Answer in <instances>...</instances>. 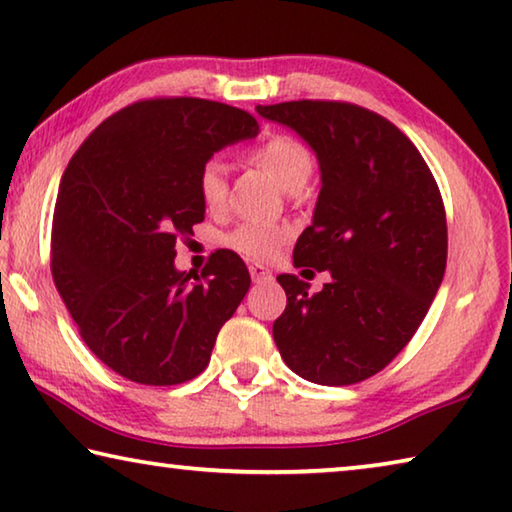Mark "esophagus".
<instances>
[{"instance_id":"1","label":"esophagus","mask_w":512,"mask_h":512,"mask_svg":"<svg viewBox=\"0 0 512 512\" xmlns=\"http://www.w3.org/2000/svg\"><path fill=\"white\" fill-rule=\"evenodd\" d=\"M249 274H251V281H254V283H263V281H270L272 279V272L267 270V267L258 265V263L249 265Z\"/></svg>"}]
</instances>
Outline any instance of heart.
I'll use <instances>...</instances> for the list:
<instances>
[{
    "instance_id": "heart-1",
    "label": "heart",
    "mask_w": 512,
    "mask_h": 512,
    "mask_svg": "<svg viewBox=\"0 0 512 512\" xmlns=\"http://www.w3.org/2000/svg\"><path fill=\"white\" fill-rule=\"evenodd\" d=\"M249 161L263 167L281 183L283 190H299L313 174V154L304 142L292 136H274L261 147L251 149ZM197 195L208 213L220 215L229 206V165L222 158L211 156L201 163L197 172ZM292 231L286 224L272 222H240L224 236V247L249 261H272L281 247L290 240Z\"/></svg>"
}]
</instances>
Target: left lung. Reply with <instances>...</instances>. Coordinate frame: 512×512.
Instances as JSON below:
<instances>
[{"instance_id":"1","label":"left lung","mask_w":512,"mask_h":512,"mask_svg":"<svg viewBox=\"0 0 512 512\" xmlns=\"http://www.w3.org/2000/svg\"><path fill=\"white\" fill-rule=\"evenodd\" d=\"M317 156L322 190L295 267L329 270L320 292L279 274L288 304L274 322L281 358L301 379L351 385L404 349L438 292L447 265V217L422 154L395 124L347 102L256 106Z\"/></svg>"}]
</instances>
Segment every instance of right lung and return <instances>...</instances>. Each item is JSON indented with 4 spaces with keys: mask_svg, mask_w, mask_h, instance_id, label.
Returning <instances> with one entry per match:
<instances>
[{
    "mask_svg": "<svg viewBox=\"0 0 512 512\" xmlns=\"http://www.w3.org/2000/svg\"><path fill=\"white\" fill-rule=\"evenodd\" d=\"M256 133V117L236 106L142 99L106 117L67 163L52 276L83 342L124 379H195L247 295L249 270L236 251L217 249L192 276L174 267V247L204 220L201 163Z\"/></svg>",
    "mask_w": 512,
    "mask_h": 512,
    "instance_id": "obj_1",
    "label": "right lung"
}]
</instances>
